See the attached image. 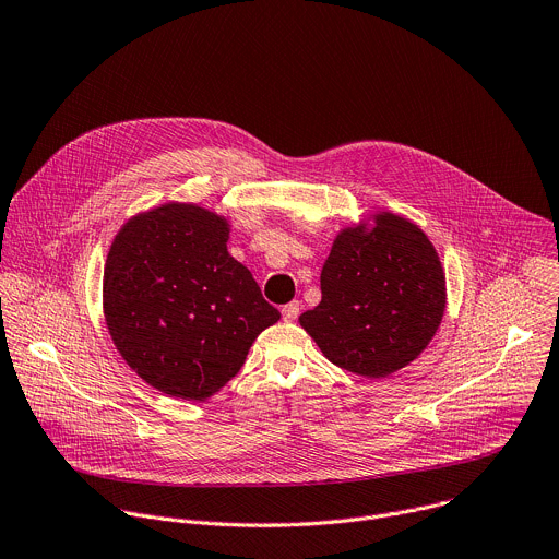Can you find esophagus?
I'll use <instances>...</instances> for the list:
<instances>
[{
    "instance_id": "1",
    "label": "esophagus",
    "mask_w": 559,
    "mask_h": 559,
    "mask_svg": "<svg viewBox=\"0 0 559 559\" xmlns=\"http://www.w3.org/2000/svg\"><path fill=\"white\" fill-rule=\"evenodd\" d=\"M299 301H290V304H286V306H282V319L284 321H295L297 319V314H299Z\"/></svg>"
}]
</instances>
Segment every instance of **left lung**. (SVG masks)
<instances>
[{
	"mask_svg": "<svg viewBox=\"0 0 559 559\" xmlns=\"http://www.w3.org/2000/svg\"><path fill=\"white\" fill-rule=\"evenodd\" d=\"M319 280L321 301L299 314V325L328 361L368 379L418 359L448 308L431 240L385 209L334 236Z\"/></svg>",
	"mask_w": 559,
	"mask_h": 559,
	"instance_id": "1",
	"label": "left lung"
}]
</instances>
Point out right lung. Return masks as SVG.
<instances>
[{
  "mask_svg": "<svg viewBox=\"0 0 559 559\" xmlns=\"http://www.w3.org/2000/svg\"><path fill=\"white\" fill-rule=\"evenodd\" d=\"M231 219L193 202L132 215L111 240L103 314L126 364L154 390L206 401L280 319L251 271L229 255Z\"/></svg>",
  "mask_w": 559,
  "mask_h": 559,
  "instance_id": "1",
  "label": "right lung"
}]
</instances>
